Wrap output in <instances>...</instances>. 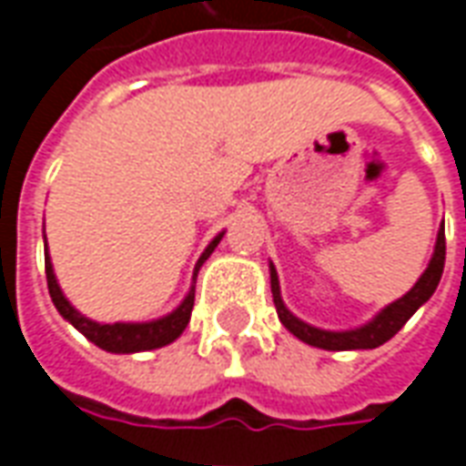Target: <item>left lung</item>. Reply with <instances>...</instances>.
<instances>
[{"label":"left lung","mask_w":466,"mask_h":466,"mask_svg":"<svg viewBox=\"0 0 466 466\" xmlns=\"http://www.w3.org/2000/svg\"><path fill=\"white\" fill-rule=\"evenodd\" d=\"M444 254H447V244H444V224L437 232V244H434V254H431L427 269L421 272V277L417 279V284L411 287L410 292L400 297L397 302L387 304L380 314H374L370 322L361 324V327H354V329H344V332H329V329H319V327H312V324L302 322L299 317H294L287 304L282 299V292H279V277H277V269L274 264H269V282H272V297L274 307H277V314H279V322L289 329V332L302 339V342L312 344V347H319V350L329 351H347V350H374L380 344L390 342L394 334L400 332L401 327L407 324L411 314L420 309L421 304L430 299L437 284L441 279V272H444Z\"/></svg>","instance_id":"8db88e82"}]
</instances>
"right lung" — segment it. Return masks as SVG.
<instances>
[{
	"mask_svg": "<svg viewBox=\"0 0 466 466\" xmlns=\"http://www.w3.org/2000/svg\"><path fill=\"white\" fill-rule=\"evenodd\" d=\"M224 232H219L214 237L212 242L207 244V249L202 252V257L194 264L192 274V287L189 292L182 299V304L172 309L169 314H164L159 319H152V322H115V324H102L89 319L82 312H76L75 307L69 304V299L62 292V287L56 282L55 267H52V257H49V249H46V237H45V269H46V287H49V297L55 302L56 312L65 317L66 322L72 324L75 329L85 334L89 342H95L99 350L112 351V354H134V351H149L159 350V347H167L172 344L179 334L187 329L189 324V317H192L194 307V284H197V274L202 269V264L209 259V254L214 252V247L222 242Z\"/></svg>",
	"mask_w": 466,
	"mask_h": 466,
	"instance_id": "obj_1",
	"label": "right lung"
}]
</instances>
